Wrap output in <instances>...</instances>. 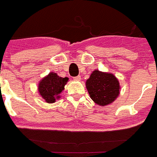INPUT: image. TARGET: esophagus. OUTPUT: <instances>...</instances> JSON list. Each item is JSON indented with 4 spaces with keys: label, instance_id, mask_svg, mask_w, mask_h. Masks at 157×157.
I'll return each instance as SVG.
<instances>
[{
    "label": "esophagus",
    "instance_id": "obj_1",
    "mask_svg": "<svg viewBox=\"0 0 157 157\" xmlns=\"http://www.w3.org/2000/svg\"><path fill=\"white\" fill-rule=\"evenodd\" d=\"M80 79H81V77H80V76H77V77H74V80H76V81H80Z\"/></svg>",
    "mask_w": 157,
    "mask_h": 157
}]
</instances>
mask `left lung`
<instances>
[{
    "label": "left lung",
    "instance_id": "8db88e82",
    "mask_svg": "<svg viewBox=\"0 0 157 157\" xmlns=\"http://www.w3.org/2000/svg\"><path fill=\"white\" fill-rule=\"evenodd\" d=\"M90 98L97 105L106 106L113 103L120 94V83L113 74L95 70L86 81Z\"/></svg>",
    "mask_w": 157,
    "mask_h": 157
}]
</instances>
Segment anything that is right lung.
Segmentation results:
<instances>
[{
    "instance_id": "1",
    "label": "right lung",
    "mask_w": 157,
    "mask_h": 157,
    "mask_svg": "<svg viewBox=\"0 0 157 157\" xmlns=\"http://www.w3.org/2000/svg\"><path fill=\"white\" fill-rule=\"evenodd\" d=\"M68 77H59L57 74L50 72L39 81L38 90L46 103H55L56 100L61 98L60 94L68 82Z\"/></svg>"
}]
</instances>
